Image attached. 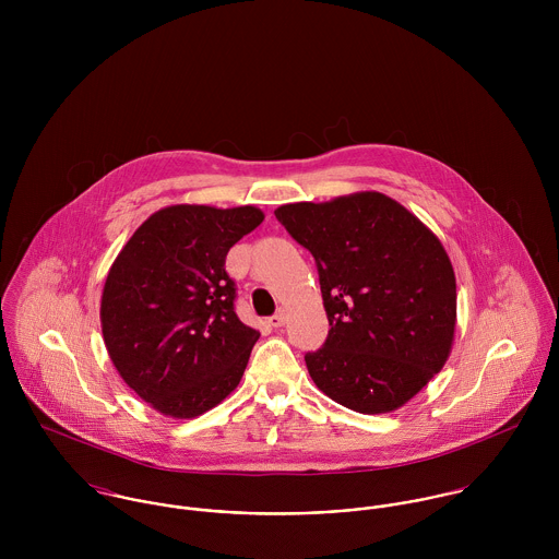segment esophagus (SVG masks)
<instances>
[{"mask_svg":"<svg viewBox=\"0 0 559 559\" xmlns=\"http://www.w3.org/2000/svg\"><path fill=\"white\" fill-rule=\"evenodd\" d=\"M284 322H286V312H284V310H280L275 317H271V319H269V324H271V326H275V329L284 326Z\"/></svg>","mask_w":559,"mask_h":559,"instance_id":"1","label":"esophagus"}]
</instances>
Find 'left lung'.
Masks as SVG:
<instances>
[{"mask_svg":"<svg viewBox=\"0 0 559 559\" xmlns=\"http://www.w3.org/2000/svg\"><path fill=\"white\" fill-rule=\"evenodd\" d=\"M319 266L329 335L306 366L320 392L364 413H392L445 366L456 277L437 235L400 202L357 191L275 211Z\"/></svg>","mask_w":559,"mask_h":559,"instance_id":"left-lung-1","label":"left lung"}]
</instances>
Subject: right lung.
Here are the masks:
<instances>
[{
	"label": "right lung",
	"mask_w": 559,
	"mask_h": 559,
	"mask_svg": "<svg viewBox=\"0 0 559 559\" xmlns=\"http://www.w3.org/2000/svg\"><path fill=\"white\" fill-rule=\"evenodd\" d=\"M262 219L255 206L174 204L116 255L100 297L103 340L122 381L160 415L191 419L237 390L260 331L235 312L226 255Z\"/></svg>",
	"instance_id": "add662e5"
}]
</instances>
